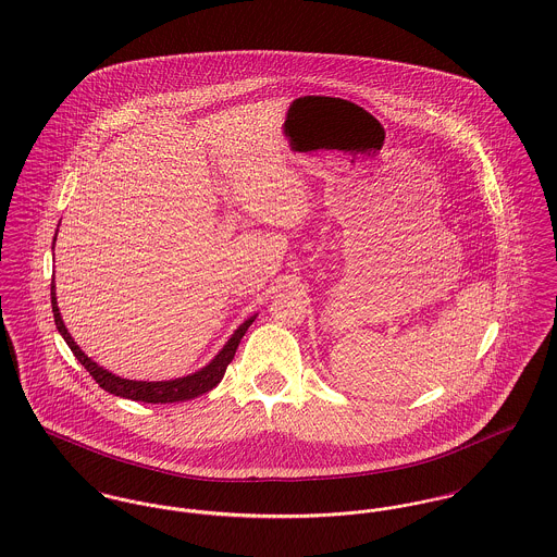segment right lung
<instances>
[{"mask_svg":"<svg viewBox=\"0 0 557 557\" xmlns=\"http://www.w3.org/2000/svg\"><path fill=\"white\" fill-rule=\"evenodd\" d=\"M50 302H52L54 324H57L61 337L70 345L74 356L81 360V364L88 371V375L99 384V387H103L106 392H110L114 396H123V398H131V400H137V403H152V405L190 400V398L201 396V394L210 392L212 387L220 384L228 362L233 360V356L237 351V345L257 318V315L248 318L206 369H201V371H197L188 377H182V380H172V382H133V380H123V377H116V375L108 373L106 369H101L97 362H92L88 356H85V351L74 343L72 335L67 333V329L61 320V313H59V307H57V297H54V284H50Z\"/></svg>","mask_w":557,"mask_h":557,"instance_id":"1","label":"right lung"}]
</instances>
